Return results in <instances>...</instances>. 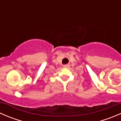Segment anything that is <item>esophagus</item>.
<instances>
[{
	"label": "esophagus",
	"mask_w": 121,
	"mask_h": 121,
	"mask_svg": "<svg viewBox=\"0 0 121 121\" xmlns=\"http://www.w3.org/2000/svg\"><path fill=\"white\" fill-rule=\"evenodd\" d=\"M63 67H64V68H69V64H65V65H64V66H63Z\"/></svg>",
	"instance_id": "obj_1"
}]
</instances>
